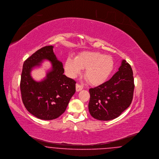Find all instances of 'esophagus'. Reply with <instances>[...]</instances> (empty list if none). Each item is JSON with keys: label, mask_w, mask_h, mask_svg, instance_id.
<instances>
[{"label": "esophagus", "mask_w": 159, "mask_h": 159, "mask_svg": "<svg viewBox=\"0 0 159 159\" xmlns=\"http://www.w3.org/2000/svg\"><path fill=\"white\" fill-rule=\"evenodd\" d=\"M75 89H76V91L78 92V91H80L84 89V86L82 85L77 84L75 85Z\"/></svg>", "instance_id": "34e87169"}]
</instances>
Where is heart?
<instances>
[{
  "instance_id": "obj_1",
  "label": "heart",
  "mask_w": 159,
  "mask_h": 159,
  "mask_svg": "<svg viewBox=\"0 0 159 159\" xmlns=\"http://www.w3.org/2000/svg\"><path fill=\"white\" fill-rule=\"evenodd\" d=\"M87 81L93 85L104 83L111 75L114 68L112 56L104 55L97 52H83L75 58L68 57L66 59L64 69L66 75L74 78L84 69Z\"/></svg>"
}]
</instances>
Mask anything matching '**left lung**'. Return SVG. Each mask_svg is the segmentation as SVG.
<instances>
[{
    "label": "left lung",
    "instance_id": "left-lung-1",
    "mask_svg": "<svg viewBox=\"0 0 159 159\" xmlns=\"http://www.w3.org/2000/svg\"><path fill=\"white\" fill-rule=\"evenodd\" d=\"M118 70L108 81L89 89L88 108L95 119L100 121L113 120L131 103L134 88L131 67L122 60Z\"/></svg>",
    "mask_w": 159,
    "mask_h": 159
}]
</instances>
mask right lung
<instances>
[{
  "mask_svg": "<svg viewBox=\"0 0 159 159\" xmlns=\"http://www.w3.org/2000/svg\"><path fill=\"white\" fill-rule=\"evenodd\" d=\"M53 46L39 49L24 62L21 75V98L29 113L39 119L52 120L66 111L69 102L75 92V80L64 75L61 62L54 54ZM45 59L52 63V69L40 82L34 81L30 75L34 67L39 66Z\"/></svg>",
  "mask_w": 159,
  "mask_h": 159,
  "instance_id": "obj_1",
  "label": "right lung"
}]
</instances>
